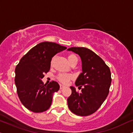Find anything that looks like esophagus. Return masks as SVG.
Segmentation results:
<instances>
[{
	"mask_svg": "<svg viewBox=\"0 0 133 133\" xmlns=\"http://www.w3.org/2000/svg\"><path fill=\"white\" fill-rule=\"evenodd\" d=\"M65 86H63V85H62V84H60V89H63L64 88H65Z\"/></svg>",
	"mask_w": 133,
	"mask_h": 133,
	"instance_id": "34e87169",
	"label": "esophagus"
}]
</instances>
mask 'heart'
Here are the masks:
<instances>
[{
    "label": "heart",
    "instance_id": "obj_1",
    "mask_svg": "<svg viewBox=\"0 0 133 133\" xmlns=\"http://www.w3.org/2000/svg\"><path fill=\"white\" fill-rule=\"evenodd\" d=\"M54 60H55V57H53L52 58L51 62H50L51 65H53ZM68 60L69 62V63L71 64L75 60H78V58H77L76 56L74 55V54H70L68 56ZM72 78H73V76H72L71 75L65 74V73H60L57 76V80L60 81V83H63V84H67L69 82L70 80L72 79Z\"/></svg>",
    "mask_w": 133,
    "mask_h": 133
}]
</instances>
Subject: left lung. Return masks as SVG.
<instances>
[{
  "mask_svg": "<svg viewBox=\"0 0 133 133\" xmlns=\"http://www.w3.org/2000/svg\"><path fill=\"white\" fill-rule=\"evenodd\" d=\"M79 55L83 72L75 85L82 88L81 92L71 86V94L67 99L71 112L78 116H88L99 109L109 93L112 78L109 67L96 53L86 47H70Z\"/></svg>",
  "mask_w": 133,
  "mask_h": 133,
  "instance_id": "obj_1",
  "label": "left lung"
}]
</instances>
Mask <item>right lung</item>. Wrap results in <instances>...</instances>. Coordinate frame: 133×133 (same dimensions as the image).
Returning a JSON list of instances; mask_svg holds the SVG:
<instances>
[{
  "instance_id": "obj_1",
  "label": "right lung",
  "mask_w": 133,
  "mask_h": 133,
  "mask_svg": "<svg viewBox=\"0 0 133 133\" xmlns=\"http://www.w3.org/2000/svg\"><path fill=\"white\" fill-rule=\"evenodd\" d=\"M66 49L55 42H41L30 49L16 65L15 83L18 96L22 104L31 112H45L51 105L53 94L60 86L54 81L44 84L41 79L50 70L52 57Z\"/></svg>"
}]
</instances>
